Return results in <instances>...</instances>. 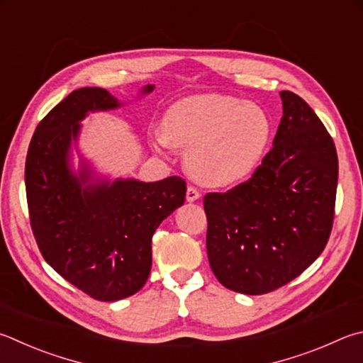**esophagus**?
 Returning a JSON list of instances; mask_svg holds the SVG:
<instances>
[{
    "label": "esophagus",
    "instance_id": "obj_1",
    "mask_svg": "<svg viewBox=\"0 0 363 363\" xmlns=\"http://www.w3.org/2000/svg\"><path fill=\"white\" fill-rule=\"evenodd\" d=\"M199 199H200V192H199V190H196V189L192 187V186H189V187H187V194H186V200L192 203V201H196Z\"/></svg>",
    "mask_w": 363,
    "mask_h": 363
}]
</instances>
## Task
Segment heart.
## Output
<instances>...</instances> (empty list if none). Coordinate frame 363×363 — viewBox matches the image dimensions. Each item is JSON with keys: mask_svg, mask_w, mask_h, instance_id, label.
Segmentation results:
<instances>
[{"mask_svg": "<svg viewBox=\"0 0 363 363\" xmlns=\"http://www.w3.org/2000/svg\"><path fill=\"white\" fill-rule=\"evenodd\" d=\"M162 147L186 149V167L209 187H227L252 173L272 138L263 108L238 96L200 94L181 98L163 117Z\"/></svg>", "mask_w": 363, "mask_h": 363, "instance_id": "heart-1", "label": "heart"}]
</instances>
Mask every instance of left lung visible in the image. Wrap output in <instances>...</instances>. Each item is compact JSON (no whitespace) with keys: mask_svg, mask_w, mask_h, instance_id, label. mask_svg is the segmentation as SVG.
<instances>
[{"mask_svg":"<svg viewBox=\"0 0 363 363\" xmlns=\"http://www.w3.org/2000/svg\"><path fill=\"white\" fill-rule=\"evenodd\" d=\"M273 147L249 181L204 195L206 249L216 278L230 291L262 295L300 276L332 232L338 157L308 103L281 91Z\"/></svg>","mask_w":363,"mask_h":363,"instance_id":"1","label":"left lung"}]
</instances>
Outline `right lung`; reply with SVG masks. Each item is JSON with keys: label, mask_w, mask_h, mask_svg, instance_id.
Instances as JSON below:
<instances>
[{"label": "right lung", "mask_w": 363, "mask_h": 363, "mask_svg": "<svg viewBox=\"0 0 363 363\" xmlns=\"http://www.w3.org/2000/svg\"><path fill=\"white\" fill-rule=\"evenodd\" d=\"M146 85L141 94H150ZM100 87L77 89L45 116L31 138L25 163L30 223L44 260L79 291L116 301L146 284L152 267V235L184 204L186 181L94 179L82 162L69 167L71 144L89 113L121 108Z\"/></svg>", "instance_id": "right-lung-1"}]
</instances>
